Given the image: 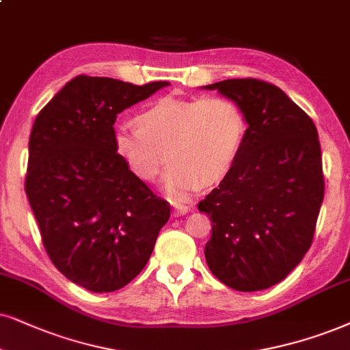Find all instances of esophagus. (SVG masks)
Returning <instances> with one entry per match:
<instances>
[{
    "label": "esophagus",
    "mask_w": 350,
    "mask_h": 350,
    "mask_svg": "<svg viewBox=\"0 0 350 350\" xmlns=\"http://www.w3.org/2000/svg\"><path fill=\"white\" fill-rule=\"evenodd\" d=\"M190 211L189 206L185 205H174V210H172V213H174V216H184L187 215Z\"/></svg>",
    "instance_id": "34e87169"
}]
</instances>
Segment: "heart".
<instances>
[{
	"instance_id": "b5f03b06",
	"label": "heart",
	"mask_w": 350,
	"mask_h": 350,
	"mask_svg": "<svg viewBox=\"0 0 350 350\" xmlns=\"http://www.w3.org/2000/svg\"><path fill=\"white\" fill-rule=\"evenodd\" d=\"M137 124L114 127V148L145 180L153 179L165 158H171L163 187L176 203L187 200L202 180L211 184L223 178L245 137L244 114L223 96H165L140 113Z\"/></svg>"
}]
</instances>
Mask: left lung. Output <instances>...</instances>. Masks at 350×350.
Instances as JSON below:
<instances>
[{
    "label": "left lung",
    "mask_w": 350,
    "mask_h": 350,
    "mask_svg": "<svg viewBox=\"0 0 350 350\" xmlns=\"http://www.w3.org/2000/svg\"><path fill=\"white\" fill-rule=\"evenodd\" d=\"M202 88L234 101L247 122L231 170L198 203L211 219L206 265L231 289H268L312 245L325 196L317 127L273 83L228 79Z\"/></svg>",
    "instance_id": "obj_1"
}]
</instances>
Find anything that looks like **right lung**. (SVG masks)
I'll return each instance as SVG.
<instances>
[{"mask_svg": "<svg viewBox=\"0 0 350 350\" xmlns=\"http://www.w3.org/2000/svg\"><path fill=\"white\" fill-rule=\"evenodd\" d=\"M167 85L77 76L33 122L25 193L53 265L92 293L129 284L170 219L113 144L118 114Z\"/></svg>", "mask_w": 350, "mask_h": 350, "instance_id": "obj_1", "label": "right lung"}]
</instances>
